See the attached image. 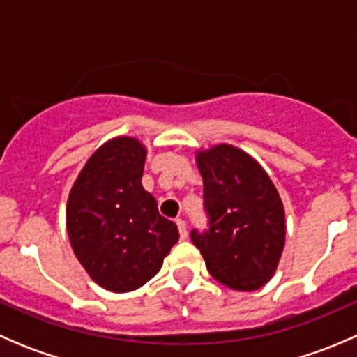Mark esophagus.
Masks as SVG:
<instances>
[{
  "label": "esophagus",
  "mask_w": 357,
  "mask_h": 357,
  "mask_svg": "<svg viewBox=\"0 0 357 357\" xmlns=\"http://www.w3.org/2000/svg\"><path fill=\"white\" fill-rule=\"evenodd\" d=\"M176 225H178L179 236H181V240L188 238V229H186V222L183 221V219H176Z\"/></svg>",
  "instance_id": "1"
}]
</instances>
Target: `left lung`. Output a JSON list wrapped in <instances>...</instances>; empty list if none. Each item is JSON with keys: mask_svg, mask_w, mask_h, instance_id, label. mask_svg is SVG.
<instances>
[{"mask_svg": "<svg viewBox=\"0 0 357 357\" xmlns=\"http://www.w3.org/2000/svg\"><path fill=\"white\" fill-rule=\"evenodd\" d=\"M208 229L192 242L228 289L254 291L273 278L285 247V208L268 172L233 145L197 152Z\"/></svg>", "mask_w": 357, "mask_h": 357, "instance_id": "left-lung-1", "label": "left lung"}]
</instances>
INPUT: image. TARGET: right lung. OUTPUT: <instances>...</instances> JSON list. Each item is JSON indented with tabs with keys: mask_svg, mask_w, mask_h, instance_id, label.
<instances>
[{
	"mask_svg": "<svg viewBox=\"0 0 357 357\" xmlns=\"http://www.w3.org/2000/svg\"><path fill=\"white\" fill-rule=\"evenodd\" d=\"M146 149L136 138L103 143L86 162L67 200L72 250L91 280L124 294L145 285L178 242V226L158 214L142 185Z\"/></svg>",
	"mask_w": 357,
	"mask_h": 357,
	"instance_id": "add662e5",
	"label": "right lung"
}]
</instances>
